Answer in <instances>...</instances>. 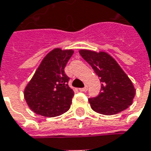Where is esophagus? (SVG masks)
I'll return each instance as SVG.
<instances>
[{
	"instance_id": "1",
	"label": "esophagus",
	"mask_w": 151,
	"mask_h": 151,
	"mask_svg": "<svg viewBox=\"0 0 151 151\" xmlns=\"http://www.w3.org/2000/svg\"><path fill=\"white\" fill-rule=\"evenodd\" d=\"M79 90L82 92H86L87 90H88V87L87 86H85L84 88H79Z\"/></svg>"
}]
</instances>
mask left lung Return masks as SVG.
I'll return each instance as SVG.
<instances>
[{"mask_svg":"<svg viewBox=\"0 0 151 151\" xmlns=\"http://www.w3.org/2000/svg\"><path fill=\"white\" fill-rule=\"evenodd\" d=\"M82 58L100 78L101 90L88 102L92 109L101 114L113 115L126 109L133 103L135 88L127 74L109 54L82 49Z\"/></svg>","mask_w":151,"mask_h":151,"instance_id":"obj_1","label":"left lung"}]
</instances>
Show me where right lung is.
<instances>
[{"label":"right lung","mask_w":151,"mask_h":151,"mask_svg":"<svg viewBox=\"0 0 151 151\" xmlns=\"http://www.w3.org/2000/svg\"><path fill=\"white\" fill-rule=\"evenodd\" d=\"M73 54V50L55 48L42 59L24 90L25 100L34 113L51 118L70 109L74 93L64 68Z\"/></svg>","instance_id":"right-lung-1"}]
</instances>
